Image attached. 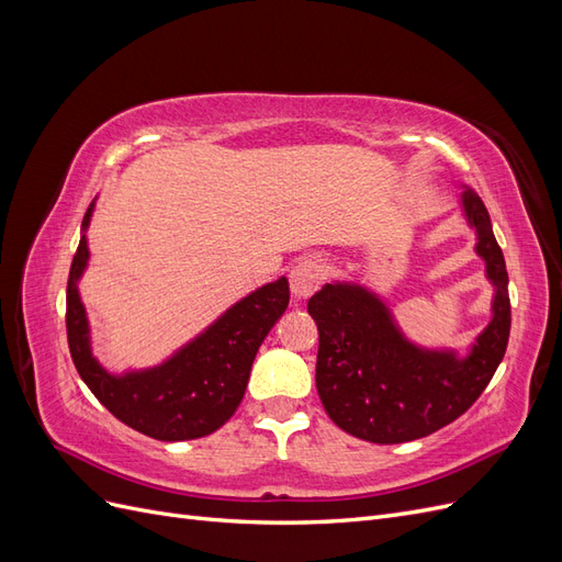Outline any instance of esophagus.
Returning <instances> with one entry per match:
<instances>
[{
    "mask_svg": "<svg viewBox=\"0 0 562 562\" xmlns=\"http://www.w3.org/2000/svg\"><path fill=\"white\" fill-rule=\"evenodd\" d=\"M326 279V269L314 258H304L291 269V293L295 300L312 297Z\"/></svg>",
    "mask_w": 562,
    "mask_h": 562,
    "instance_id": "1",
    "label": "esophagus"
}]
</instances>
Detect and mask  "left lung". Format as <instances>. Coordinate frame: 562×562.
Listing matches in <instances>:
<instances>
[{
	"mask_svg": "<svg viewBox=\"0 0 562 562\" xmlns=\"http://www.w3.org/2000/svg\"><path fill=\"white\" fill-rule=\"evenodd\" d=\"M462 209L495 285L492 321L464 359L413 345L386 304L361 283H326L310 297L307 310L318 326L316 389L342 431L380 446L429 436L464 415L499 368L512 330L504 255L485 203L469 187Z\"/></svg>",
	"mask_w": 562,
	"mask_h": 562,
	"instance_id": "left-lung-1",
	"label": "left lung"
}]
</instances>
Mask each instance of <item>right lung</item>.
<instances>
[{
  "label": "right lung",
  "instance_id": "add662e5",
  "mask_svg": "<svg viewBox=\"0 0 562 562\" xmlns=\"http://www.w3.org/2000/svg\"><path fill=\"white\" fill-rule=\"evenodd\" d=\"M91 215L93 203L83 215V234L67 279V345L79 378L119 422L149 438L173 443L217 431L239 407L255 353L291 302L288 279L281 277L236 302L161 366L112 375L93 359L89 318L77 288L89 262Z\"/></svg>",
  "mask_w": 562,
  "mask_h": 562
}]
</instances>
